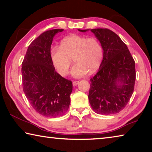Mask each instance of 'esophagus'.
Masks as SVG:
<instances>
[{
	"instance_id": "1",
	"label": "esophagus",
	"mask_w": 152,
	"mask_h": 152,
	"mask_svg": "<svg viewBox=\"0 0 152 152\" xmlns=\"http://www.w3.org/2000/svg\"><path fill=\"white\" fill-rule=\"evenodd\" d=\"M78 83H79V81H74L72 82V84L74 86H77V84H78Z\"/></svg>"
}]
</instances>
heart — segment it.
Masks as SVG:
<instances>
[{
	"label": "heart",
	"mask_w": 152,
	"mask_h": 152,
	"mask_svg": "<svg viewBox=\"0 0 152 152\" xmlns=\"http://www.w3.org/2000/svg\"><path fill=\"white\" fill-rule=\"evenodd\" d=\"M50 58L56 70L63 76L68 73L74 58L75 64L71 74L75 78H80L89 70L94 72L99 68L103 58V50L95 37L72 35L61 40L60 48L51 49Z\"/></svg>",
	"instance_id": "b5f03b06"
}]
</instances>
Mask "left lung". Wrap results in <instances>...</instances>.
I'll return each instance as SVG.
<instances>
[{
  "label": "left lung",
  "instance_id": "8db88e82",
  "mask_svg": "<svg viewBox=\"0 0 152 152\" xmlns=\"http://www.w3.org/2000/svg\"><path fill=\"white\" fill-rule=\"evenodd\" d=\"M86 32L88 29L81 30ZM99 41L103 58L99 71L91 78L88 100L95 113H119L132 97L135 82V61L127 46L116 33L108 29H92Z\"/></svg>",
  "mask_w": 152,
  "mask_h": 152
}]
</instances>
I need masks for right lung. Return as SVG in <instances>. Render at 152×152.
I'll use <instances>...</instances> for the list:
<instances>
[{
	"instance_id": "right-lung-1",
	"label": "right lung",
	"mask_w": 152,
	"mask_h": 152,
	"mask_svg": "<svg viewBox=\"0 0 152 152\" xmlns=\"http://www.w3.org/2000/svg\"><path fill=\"white\" fill-rule=\"evenodd\" d=\"M64 29L45 31L31 43L22 63L23 89L32 107L48 117L61 116L70 104L72 82L57 72L50 58L53 37Z\"/></svg>"
}]
</instances>
